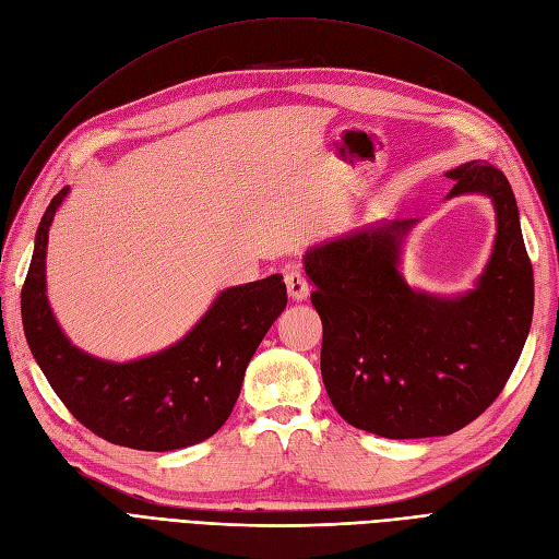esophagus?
<instances>
[{
	"label": "esophagus",
	"mask_w": 559,
	"mask_h": 559,
	"mask_svg": "<svg viewBox=\"0 0 559 559\" xmlns=\"http://www.w3.org/2000/svg\"><path fill=\"white\" fill-rule=\"evenodd\" d=\"M284 282H286V292H289V298L292 300H306L308 294H310V284L306 280V275H302V270L292 265L289 270L284 273Z\"/></svg>",
	"instance_id": "34e87169"
}]
</instances>
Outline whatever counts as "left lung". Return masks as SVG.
<instances>
[{
    "instance_id": "1",
    "label": "left lung",
    "mask_w": 559,
    "mask_h": 559,
    "mask_svg": "<svg viewBox=\"0 0 559 559\" xmlns=\"http://www.w3.org/2000/svg\"><path fill=\"white\" fill-rule=\"evenodd\" d=\"M448 198L492 200L497 235L473 289L438 296L401 275L417 218L378 222L302 257L324 326L321 378L352 427L384 438L448 436L489 408L511 378L534 312V273L509 179L471 160L445 173Z\"/></svg>"
}]
</instances>
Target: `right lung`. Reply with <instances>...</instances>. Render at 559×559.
Returning a JSON list of instances; mask_svg holds the SVG:
<instances>
[{"instance_id": "1", "label": "right lung", "mask_w": 559, "mask_h": 559, "mask_svg": "<svg viewBox=\"0 0 559 559\" xmlns=\"http://www.w3.org/2000/svg\"><path fill=\"white\" fill-rule=\"evenodd\" d=\"M67 193L70 186L41 216L21 294L32 357L81 425L114 445L170 452L205 441L233 413L253 352L286 308L282 275L224 289L181 341L156 354L123 364L93 357L64 335L46 296L48 228Z\"/></svg>"}]
</instances>
